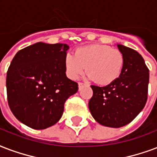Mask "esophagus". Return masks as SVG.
Returning a JSON list of instances; mask_svg holds the SVG:
<instances>
[{
	"mask_svg": "<svg viewBox=\"0 0 157 157\" xmlns=\"http://www.w3.org/2000/svg\"><path fill=\"white\" fill-rule=\"evenodd\" d=\"M85 85L84 83H81V82H79V83H78V88L80 89L81 87H82V86H83V85Z\"/></svg>",
	"mask_w": 157,
	"mask_h": 157,
	"instance_id": "esophagus-1",
	"label": "esophagus"
}]
</instances>
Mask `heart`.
<instances>
[{
    "label": "heart",
    "instance_id": "1",
    "mask_svg": "<svg viewBox=\"0 0 157 157\" xmlns=\"http://www.w3.org/2000/svg\"><path fill=\"white\" fill-rule=\"evenodd\" d=\"M124 56L117 48L92 44L78 48L74 56L68 55L65 67L71 79H77L86 67L87 78L101 85H109L121 75Z\"/></svg>",
    "mask_w": 157,
    "mask_h": 157
}]
</instances>
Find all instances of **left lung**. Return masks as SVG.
I'll use <instances>...</instances> for the list:
<instances>
[{"label": "left lung", "mask_w": 157, "mask_h": 157, "mask_svg": "<svg viewBox=\"0 0 157 157\" xmlns=\"http://www.w3.org/2000/svg\"><path fill=\"white\" fill-rule=\"evenodd\" d=\"M124 56L121 75L109 85H91L93 96L89 109L93 118L102 126L119 128L129 124L145 106L148 97L149 69L140 54L117 44Z\"/></svg>", "instance_id": "left-lung-1"}]
</instances>
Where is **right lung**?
<instances>
[{"label": "right lung", "instance_id": "add662e5", "mask_svg": "<svg viewBox=\"0 0 157 157\" xmlns=\"http://www.w3.org/2000/svg\"><path fill=\"white\" fill-rule=\"evenodd\" d=\"M67 44L36 43L19 50L6 72L7 101L25 126L46 129L60 121L68 97L78 90L66 75Z\"/></svg>", "mask_w": 157, "mask_h": 157}]
</instances>
